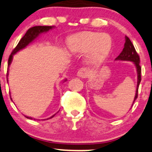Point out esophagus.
Here are the masks:
<instances>
[{
    "mask_svg": "<svg viewBox=\"0 0 152 152\" xmlns=\"http://www.w3.org/2000/svg\"><path fill=\"white\" fill-rule=\"evenodd\" d=\"M89 75V69L87 68H80L77 72V76L79 77L85 78Z\"/></svg>",
    "mask_w": 152,
    "mask_h": 152,
    "instance_id": "obj_1",
    "label": "esophagus"
}]
</instances>
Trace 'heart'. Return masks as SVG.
I'll use <instances>...</instances> for the list:
<instances>
[{"label": "heart", "mask_w": 152, "mask_h": 152, "mask_svg": "<svg viewBox=\"0 0 152 152\" xmlns=\"http://www.w3.org/2000/svg\"><path fill=\"white\" fill-rule=\"evenodd\" d=\"M68 47L72 52H88L90 64H99L108 56L112 48V38L107 34L87 32L69 39Z\"/></svg>", "instance_id": "b5f03b06"}]
</instances>
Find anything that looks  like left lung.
<instances>
[{
	"instance_id": "obj_1",
	"label": "left lung",
	"mask_w": 152,
	"mask_h": 152,
	"mask_svg": "<svg viewBox=\"0 0 152 152\" xmlns=\"http://www.w3.org/2000/svg\"><path fill=\"white\" fill-rule=\"evenodd\" d=\"M115 60L131 61L134 64L136 68H137V90H136L135 97H134V102H133V104H134V101H135L136 99L138 97V88L140 82H141V66L140 65V56L137 54V51H136L135 48H134V45L131 42L130 39L127 36L125 37V43H124V49H123L122 52L120 53V55L116 58ZM133 104H132V106H133Z\"/></svg>"
}]
</instances>
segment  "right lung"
Listing matches in <instances>:
<instances>
[{
    "instance_id": "right-lung-1",
    "label": "right lung",
    "mask_w": 152,
    "mask_h": 152,
    "mask_svg": "<svg viewBox=\"0 0 152 152\" xmlns=\"http://www.w3.org/2000/svg\"><path fill=\"white\" fill-rule=\"evenodd\" d=\"M54 28V26H34V27H32V28H29V29L27 31L26 34L24 35L23 37L20 39V41L18 42V45L16 46V47L12 50V53L11 55H10V58H9V60H8V66H10L12 62V57H13V55H15V53L18 52V51L22 50V49H25L27 46H28L31 42H33L36 38L38 37L39 35H40L42 33H46L47 31H49V30L52 29ZM66 79H64V82H66ZM11 98V97H10ZM55 115V114L54 115L51 116L50 118H53L54 116ZM27 118H30V119H33L31 117H28V116H25ZM35 120V119H34Z\"/></svg>"
}]
</instances>
